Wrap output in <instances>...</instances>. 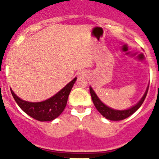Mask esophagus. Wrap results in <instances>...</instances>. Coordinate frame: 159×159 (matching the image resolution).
I'll use <instances>...</instances> for the list:
<instances>
[{
	"instance_id": "34e87169",
	"label": "esophagus",
	"mask_w": 159,
	"mask_h": 159,
	"mask_svg": "<svg viewBox=\"0 0 159 159\" xmlns=\"http://www.w3.org/2000/svg\"><path fill=\"white\" fill-rule=\"evenodd\" d=\"M80 76H87V72H81L79 73Z\"/></svg>"
}]
</instances>
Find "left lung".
<instances>
[{"instance_id": "8db88e82", "label": "left lung", "mask_w": 159, "mask_h": 159, "mask_svg": "<svg viewBox=\"0 0 159 159\" xmlns=\"http://www.w3.org/2000/svg\"><path fill=\"white\" fill-rule=\"evenodd\" d=\"M148 87H149V85H148L145 92H144L142 98L139 100V102L136 103L134 106H131L130 108L126 109V110H115V109H112L107 106L99 99V97H97V95L96 94V92H94V90L92 89V87H90V93H91L92 102L94 103L96 108L102 116H104L105 118L110 120H122L126 119L129 116H130L132 114L134 113L140 107L141 105L143 104V101L145 99L147 93H148Z\"/></svg>"}]
</instances>
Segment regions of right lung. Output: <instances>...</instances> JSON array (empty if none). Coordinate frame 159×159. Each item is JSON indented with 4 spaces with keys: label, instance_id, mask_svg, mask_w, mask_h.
I'll return each mask as SVG.
<instances>
[{
    "label": "right lung",
    "instance_id": "right-lung-1",
    "mask_svg": "<svg viewBox=\"0 0 159 159\" xmlns=\"http://www.w3.org/2000/svg\"><path fill=\"white\" fill-rule=\"evenodd\" d=\"M76 81L77 77L73 78L54 96L43 102H26L15 94L12 89L11 92L16 103L28 116L39 121H51L58 117L65 109L70 92Z\"/></svg>",
    "mask_w": 159,
    "mask_h": 159
}]
</instances>
